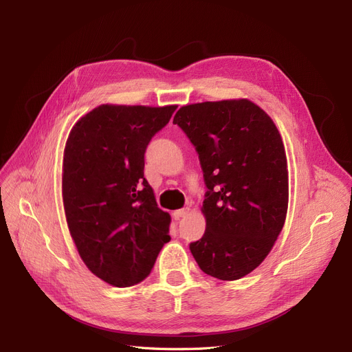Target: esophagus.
I'll list each match as a JSON object with an SVG mask.
<instances>
[{"label": "esophagus", "instance_id": "1", "mask_svg": "<svg viewBox=\"0 0 352 352\" xmlns=\"http://www.w3.org/2000/svg\"><path fill=\"white\" fill-rule=\"evenodd\" d=\"M188 212H189V208H188V207L180 208V210H176V211L173 212V217H175L176 220H179V219H182V217L188 216Z\"/></svg>", "mask_w": 352, "mask_h": 352}]
</instances>
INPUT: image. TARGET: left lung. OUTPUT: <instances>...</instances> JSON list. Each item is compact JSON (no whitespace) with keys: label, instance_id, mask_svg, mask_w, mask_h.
<instances>
[{"label":"left lung","instance_id":"left-lung-1","mask_svg":"<svg viewBox=\"0 0 352 352\" xmlns=\"http://www.w3.org/2000/svg\"><path fill=\"white\" fill-rule=\"evenodd\" d=\"M173 123L195 146L207 186V226L190 242L199 269L236 280L263 263L283 228L287 164L278 127L248 100L185 105Z\"/></svg>","mask_w":352,"mask_h":352}]
</instances>
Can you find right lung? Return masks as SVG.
<instances>
[{"instance_id": "add662e5", "label": "right lung", "mask_w": 352, "mask_h": 352, "mask_svg": "<svg viewBox=\"0 0 352 352\" xmlns=\"http://www.w3.org/2000/svg\"><path fill=\"white\" fill-rule=\"evenodd\" d=\"M176 109L104 104L69 135L63 202L70 235L87 267L113 286L142 282L170 241V216L144 177V155Z\"/></svg>"}]
</instances>
